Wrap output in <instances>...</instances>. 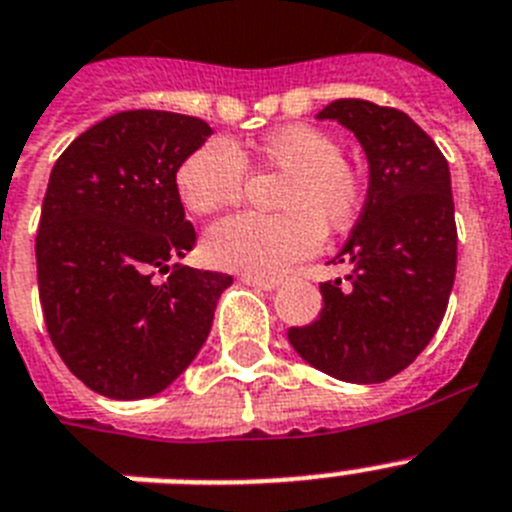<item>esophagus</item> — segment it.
Returning a JSON list of instances; mask_svg holds the SVG:
<instances>
[{"instance_id": "1", "label": "esophagus", "mask_w": 512, "mask_h": 512, "mask_svg": "<svg viewBox=\"0 0 512 512\" xmlns=\"http://www.w3.org/2000/svg\"><path fill=\"white\" fill-rule=\"evenodd\" d=\"M240 282H243V285L256 287V290H266V292H272V290H277V287H279V279H274V277H251V274H243V277H240Z\"/></svg>"}]
</instances>
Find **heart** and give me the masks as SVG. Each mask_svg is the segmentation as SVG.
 <instances>
[{
	"instance_id": "obj_1",
	"label": "heart",
	"mask_w": 512,
	"mask_h": 512,
	"mask_svg": "<svg viewBox=\"0 0 512 512\" xmlns=\"http://www.w3.org/2000/svg\"><path fill=\"white\" fill-rule=\"evenodd\" d=\"M253 157L287 176L277 207L285 214H230L204 233V259L217 269L277 277L321 248L323 227L347 230L365 204V178L344 160L342 142L313 124L269 131ZM246 152L222 139L199 144L176 170V191L194 214L230 207L243 194Z\"/></svg>"
}]
</instances>
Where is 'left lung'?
Returning a JSON list of instances; mask_svg holds the SVG:
<instances>
[{"label":"left lung","mask_w":512,"mask_h":512,"mask_svg":"<svg viewBox=\"0 0 512 512\" xmlns=\"http://www.w3.org/2000/svg\"><path fill=\"white\" fill-rule=\"evenodd\" d=\"M318 119L355 131L370 163L368 199L339 261L347 282H321L323 308L287 339L305 362L347 383H383L438 331L456 279L451 170L404 111L334 100Z\"/></svg>","instance_id":"8db88e82"}]
</instances>
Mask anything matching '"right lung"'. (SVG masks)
<instances>
[{"label":"right lung","instance_id":"1","mask_svg":"<svg viewBox=\"0 0 512 512\" xmlns=\"http://www.w3.org/2000/svg\"><path fill=\"white\" fill-rule=\"evenodd\" d=\"M212 134L170 111H121L56 160L36 235L38 295L56 352L108 399H147L189 368L233 277L170 261L196 230L176 170ZM157 273H168L157 283Z\"/></svg>","mask_w":512,"mask_h":512}]
</instances>
